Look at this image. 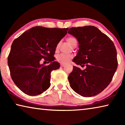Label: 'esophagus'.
<instances>
[{
  "mask_svg": "<svg viewBox=\"0 0 125 125\" xmlns=\"http://www.w3.org/2000/svg\"><path fill=\"white\" fill-rule=\"evenodd\" d=\"M64 66H65V64H62V63H61V67H64Z\"/></svg>",
  "mask_w": 125,
  "mask_h": 125,
  "instance_id": "1",
  "label": "esophagus"
}]
</instances>
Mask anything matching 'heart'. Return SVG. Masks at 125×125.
Returning a JSON list of instances; mask_svg holds the SVG:
<instances>
[{"label":"heart","mask_w":125,"mask_h":125,"mask_svg":"<svg viewBox=\"0 0 125 125\" xmlns=\"http://www.w3.org/2000/svg\"><path fill=\"white\" fill-rule=\"evenodd\" d=\"M67 42H68L69 45L72 46L73 47L74 45H77V40L74 37H68L67 40ZM60 43H58L57 46L56 48H57L60 46ZM72 56L71 55H68V54H58L57 56V60L58 62H60L62 64H65V63H67L70 61L71 59L72 58Z\"/></svg>","instance_id":"b5f03b06"}]
</instances>
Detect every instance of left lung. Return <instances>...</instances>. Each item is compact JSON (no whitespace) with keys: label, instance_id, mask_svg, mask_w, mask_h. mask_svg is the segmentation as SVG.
<instances>
[{"label":"left lung","instance_id":"obj_1","mask_svg":"<svg viewBox=\"0 0 125 125\" xmlns=\"http://www.w3.org/2000/svg\"><path fill=\"white\" fill-rule=\"evenodd\" d=\"M68 33L79 43L73 62L86 67L81 70L73 66L68 78L71 87L82 96L96 95L109 85L117 69L115 46L107 35L93 26L71 27Z\"/></svg>","mask_w":125,"mask_h":125}]
</instances>
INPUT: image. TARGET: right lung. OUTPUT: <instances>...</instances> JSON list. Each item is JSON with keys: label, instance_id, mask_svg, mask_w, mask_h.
<instances>
[{"label": "right lung", "instance_id": "add662e5", "mask_svg": "<svg viewBox=\"0 0 125 125\" xmlns=\"http://www.w3.org/2000/svg\"><path fill=\"white\" fill-rule=\"evenodd\" d=\"M68 30L35 26L14 40L8 63L12 80L25 94L37 95L50 87L51 73L60 67L54 61L56 48ZM42 59L50 64L41 65Z\"/></svg>", "mask_w": 125, "mask_h": 125}]
</instances>
